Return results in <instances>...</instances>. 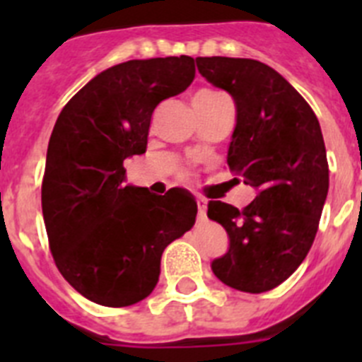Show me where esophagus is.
<instances>
[{
    "mask_svg": "<svg viewBox=\"0 0 362 362\" xmlns=\"http://www.w3.org/2000/svg\"><path fill=\"white\" fill-rule=\"evenodd\" d=\"M197 221H206V201L197 197Z\"/></svg>",
    "mask_w": 362,
    "mask_h": 362,
    "instance_id": "esophagus-1",
    "label": "esophagus"
}]
</instances>
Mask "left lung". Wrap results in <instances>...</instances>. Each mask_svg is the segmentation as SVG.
I'll list each match as a JSON object with an SVG mask.
<instances>
[{"label":"left lung","instance_id":"obj_1","mask_svg":"<svg viewBox=\"0 0 362 362\" xmlns=\"http://www.w3.org/2000/svg\"><path fill=\"white\" fill-rule=\"evenodd\" d=\"M209 83L235 103L228 163L257 196L243 210L210 201L209 217L226 230L228 252L212 261L219 281L261 293L305 261L328 194V161L319 121L279 72L245 57H196Z\"/></svg>","mask_w":362,"mask_h":362}]
</instances>
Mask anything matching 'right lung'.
<instances>
[{"label":"right lung","mask_w":362,"mask_h":362,"mask_svg":"<svg viewBox=\"0 0 362 362\" xmlns=\"http://www.w3.org/2000/svg\"><path fill=\"white\" fill-rule=\"evenodd\" d=\"M194 78L190 56L130 59L86 83L54 124L45 226L57 270L92 303L121 308L148 297L163 250L196 223V201L124 185L123 166L146 152L153 108Z\"/></svg>","instance_id":"obj_1"}]
</instances>
